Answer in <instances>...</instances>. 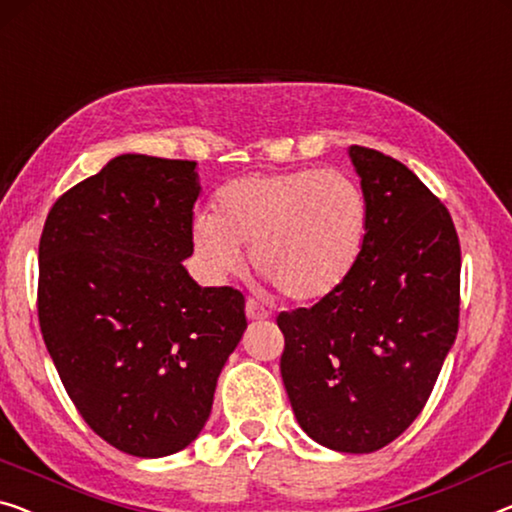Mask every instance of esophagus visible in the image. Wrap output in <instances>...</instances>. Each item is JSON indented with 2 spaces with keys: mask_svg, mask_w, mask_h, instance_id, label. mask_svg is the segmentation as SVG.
Listing matches in <instances>:
<instances>
[{
  "mask_svg": "<svg viewBox=\"0 0 512 512\" xmlns=\"http://www.w3.org/2000/svg\"><path fill=\"white\" fill-rule=\"evenodd\" d=\"M246 317L250 319V322H262V319L269 317V312H266L257 301L248 299V301H246Z\"/></svg>",
  "mask_w": 512,
  "mask_h": 512,
  "instance_id": "1",
  "label": "esophagus"
}]
</instances>
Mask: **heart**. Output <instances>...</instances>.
Returning <instances> with one entry per match:
<instances>
[{"mask_svg": "<svg viewBox=\"0 0 512 512\" xmlns=\"http://www.w3.org/2000/svg\"><path fill=\"white\" fill-rule=\"evenodd\" d=\"M368 230V202L340 170L246 174L220 188L216 216L197 213L190 243L211 278L243 266L285 299L317 301L352 273Z\"/></svg>", "mask_w": 512, "mask_h": 512, "instance_id": "heart-1", "label": "heart"}]
</instances>
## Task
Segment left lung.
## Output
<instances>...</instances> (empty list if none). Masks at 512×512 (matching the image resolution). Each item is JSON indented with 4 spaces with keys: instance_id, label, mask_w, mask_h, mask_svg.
<instances>
[{
    "instance_id": "left-lung-1",
    "label": "left lung",
    "mask_w": 512,
    "mask_h": 512,
    "mask_svg": "<svg viewBox=\"0 0 512 512\" xmlns=\"http://www.w3.org/2000/svg\"><path fill=\"white\" fill-rule=\"evenodd\" d=\"M368 202L352 273L312 308L280 312V372L303 432L372 453L421 414L460 319V241L451 213L400 160L349 147Z\"/></svg>"
}]
</instances>
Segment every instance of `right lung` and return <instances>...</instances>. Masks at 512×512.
Masks as SVG:
<instances>
[{
    "label": "right lung",
    "mask_w": 512,
    "mask_h": 512,
    "mask_svg": "<svg viewBox=\"0 0 512 512\" xmlns=\"http://www.w3.org/2000/svg\"><path fill=\"white\" fill-rule=\"evenodd\" d=\"M193 160L121 154L55 202L38 246V322L68 398L135 457L193 444L239 345L246 301L183 259L200 197Z\"/></svg>",
    "instance_id": "obj_1"
}]
</instances>
